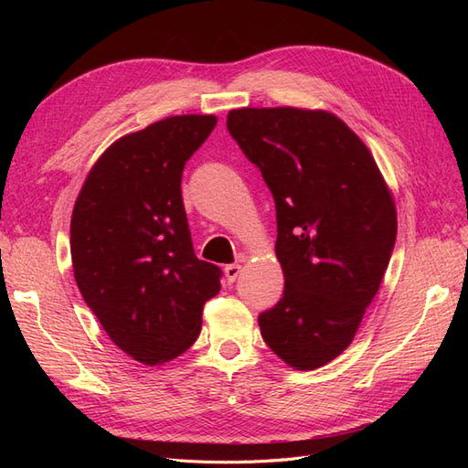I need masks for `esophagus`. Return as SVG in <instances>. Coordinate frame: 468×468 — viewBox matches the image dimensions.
Instances as JSON below:
<instances>
[{
  "label": "esophagus",
  "instance_id": "esophagus-1",
  "mask_svg": "<svg viewBox=\"0 0 468 468\" xmlns=\"http://www.w3.org/2000/svg\"><path fill=\"white\" fill-rule=\"evenodd\" d=\"M239 271H242V267H239L238 263H230V265H226V267H224L226 281H229V282H234V281L238 279Z\"/></svg>",
  "mask_w": 468,
  "mask_h": 468
}]
</instances>
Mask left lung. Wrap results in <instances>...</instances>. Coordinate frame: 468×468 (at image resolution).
<instances>
[{
	"mask_svg": "<svg viewBox=\"0 0 468 468\" xmlns=\"http://www.w3.org/2000/svg\"><path fill=\"white\" fill-rule=\"evenodd\" d=\"M230 136L260 167L277 210L281 301L260 314L265 344L299 371L353 342L385 275L396 208L361 138L328 111L234 109Z\"/></svg>",
	"mask_w": 468,
	"mask_h": 468,
	"instance_id": "obj_1",
	"label": "left lung"
}]
</instances>
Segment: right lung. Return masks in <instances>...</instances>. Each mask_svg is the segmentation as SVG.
<instances>
[{"label": "right lung", "instance_id": "obj_1", "mask_svg": "<svg viewBox=\"0 0 468 468\" xmlns=\"http://www.w3.org/2000/svg\"><path fill=\"white\" fill-rule=\"evenodd\" d=\"M217 126L179 115L112 143L78 195L69 250L78 289L111 342L144 365L187 351L220 267L195 256L181 174Z\"/></svg>", "mask_w": 468, "mask_h": 468}]
</instances>
